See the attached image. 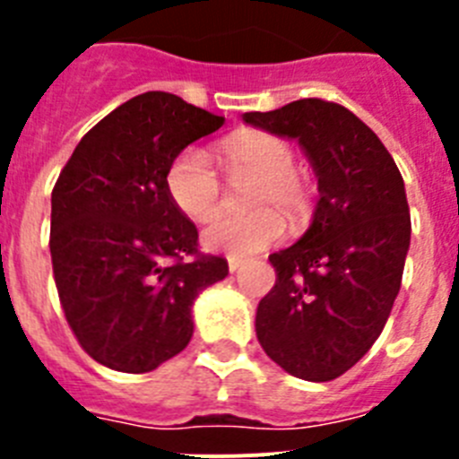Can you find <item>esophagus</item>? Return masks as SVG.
I'll return each mask as SVG.
<instances>
[{
    "instance_id": "obj_1",
    "label": "esophagus",
    "mask_w": 459,
    "mask_h": 459,
    "mask_svg": "<svg viewBox=\"0 0 459 459\" xmlns=\"http://www.w3.org/2000/svg\"><path fill=\"white\" fill-rule=\"evenodd\" d=\"M241 264H243L241 259H227V266H230V271H232V273L234 271L241 269Z\"/></svg>"
}]
</instances>
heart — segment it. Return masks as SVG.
<instances>
[{"label": "heart", "mask_w": 459, "mask_h": 459, "mask_svg": "<svg viewBox=\"0 0 459 459\" xmlns=\"http://www.w3.org/2000/svg\"><path fill=\"white\" fill-rule=\"evenodd\" d=\"M216 156L232 179L253 177L250 213L218 216L202 232L206 250L248 257L271 248L291 230H303L315 216V186L296 169V153L285 140L264 131H237L216 144ZM169 200L190 221H206L222 200V181L206 153L186 149L165 174Z\"/></svg>", "instance_id": "obj_1"}]
</instances>
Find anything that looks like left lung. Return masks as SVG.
Listing matches in <instances>:
<instances>
[{
    "label": "left lung",
    "mask_w": 459,
    "mask_h": 459,
    "mask_svg": "<svg viewBox=\"0 0 459 459\" xmlns=\"http://www.w3.org/2000/svg\"><path fill=\"white\" fill-rule=\"evenodd\" d=\"M243 121L299 140L319 179L310 230L269 257L275 285L257 306V340L299 379H338L379 338L400 291L411 237L403 174L379 137L331 100Z\"/></svg>",
    "instance_id": "obj_1"
}]
</instances>
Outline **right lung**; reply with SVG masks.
Returning a JSON list of instances; mask_svg holds the SVG:
<instances>
[{
    "label": "right lung",
    "instance_id": "1",
    "mask_svg": "<svg viewBox=\"0 0 459 459\" xmlns=\"http://www.w3.org/2000/svg\"><path fill=\"white\" fill-rule=\"evenodd\" d=\"M222 124L174 93H140L64 165L52 188V273L68 326L100 366L140 375L184 351L193 301L227 275L165 188L174 158Z\"/></svg>",
    "mask_w": 459,
    "mask_h": 459
}]
</instances>
